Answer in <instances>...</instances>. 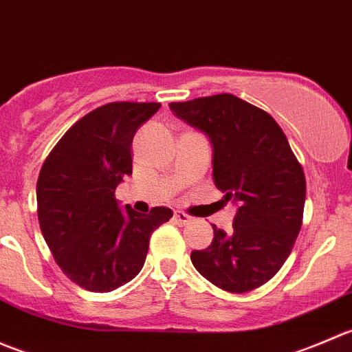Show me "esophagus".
<instances>
[{
	"label": "esophagus",
	"instance_id": "obj_1",
	"mask_svg": "<svg viewBox=\"0 0 352 352\" xmlns=\"http://www.w3.org/2000/svg\"><path fill=\"white\" fill-rule=\"evenodd\" d=\"M173 219H175L177 225H189L190 221H192V218H190L189 214H186L184 211H175L173 212Z\"/></svg>",
	"mask_w": 352,
	"mask_h": 352
}]
</instances>
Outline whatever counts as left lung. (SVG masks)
Returning a JSON list of instances; mask_svg holds the SVG:
<instances>
[{
  "instance_id": "obj_1",
  "label": "left lung",
  "mask_w": 352,
  "mask_h": 352,
  "mask_svg": "<svg viewBox=\"0 0 352 352\" xmlns=\"http://www.w3.org/2000/svg\"><path fill=\"white\" fill-rule=\"evenodd\" d=\"M170 110L204 133L212 179L236 206L232 233L190 254L209 283L230 293L265 285L289 257L303 221L307 182L285 133L267 112L230 94L173 102Z\"/></svg>"
}]
</instances>
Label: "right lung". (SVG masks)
Masks as SVG:
<instances>
[{
  "label": "right lung",
  "instance_id": "add662e5",
  "mask_svg": "<svg viewBox=\"0 0 352 352\" xmlns=\"http://www.w3.org/2000/svg\"><path fill=\"white\" fill-rule=\"evenodd\" d=\"M162 107L156 102H112L91 110L66 131L37 180L41 232L63 272L95 293H109L136 278L151 233L173 216L126 211L116 187L133 173L131 144L140 126Z\"/></svg>",
  "mask_w": 352,
  "mask_h": 352
}]
</instances>
